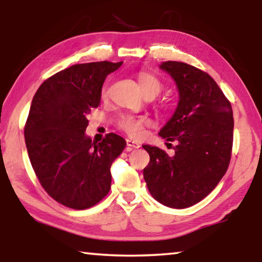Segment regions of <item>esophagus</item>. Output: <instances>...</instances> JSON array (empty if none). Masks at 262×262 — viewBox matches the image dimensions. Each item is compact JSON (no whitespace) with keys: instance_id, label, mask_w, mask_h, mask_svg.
<instances>
[{"instance_id":"obj_1","label":"esophagus","mask_w":262,"mask_h":262,"mask_svg":"<svg viewBox=\"0 0 262 262\" xmlns=\"http://www.w3.org/2000/svg\"><path fill=\"white\" fill-rule=\"evenodd\" d=\"M126 144L128 146V149H138V148H141V145H139L138 143H136L135 141H132V139H127Z\"/></svg>"}]
</instances>
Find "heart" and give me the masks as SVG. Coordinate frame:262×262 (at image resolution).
<instances>
[{"label":"heart","instance_id":"obj_1","mask_svg":"<svg viewBox=\"0 0 262 262\" xmlns=\"http://www.w3.org/2000/svg\"><path fill=\"white\" fill-rule=\"evenodd\" d=\"M138 81L141 84L142 91L145 95H157L162 91V82L156 75H154L149 71H141L138 75ZM102 99H106L108 96V87L103 85L101 91ZM150 124V120L145 117H134V116H123L117 121L118 128L124 131L125 134L134 138H139L144 132L145 126Z\"/></svg>","mask_w":262,"mask_h":262}]
</instances>
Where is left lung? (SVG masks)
I'll list each match as a JSON object with an SVG mask.
<instances>
[{"instance_id": "1", "label": "left lung", "mask_w": 262, "mask_h": 262, "mask_svg": "<svg viewBox=\"0 0 262 262\" xmlns=\"http://www.w3.org/2000/svg\"><path fill=\"white\" fill-rule=\"evenodd\" d=\"M161 69L177 82L180 100L159 135L177 145L173 156L157 146L143 145L150 155L143 175L157 202L185 209L212 192L228 169L234 139L232 108L205 71L173 60L161 64Z\"/></svg>"}]
</instances>
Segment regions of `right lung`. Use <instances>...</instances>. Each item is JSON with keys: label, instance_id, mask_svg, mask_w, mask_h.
I'll list each match as a JSON object with an SVG mask.
<instances>
[{"label": "right lung", "instance_id": "right-lung-1", "mask_svg": "<svg viewBox=\"0 0 262 262\" xmlns=\"http://www.w3.org/2000/svg\"><path fill=\"white\" fill-rule=\"evenodd\" d=\"M119 63L76 64L45 80L35 93L25 124L28 157L45 192L62 205L85 210L111 189V164L126 142L107 134L92 143L84 135L87 114L101 100L107 75Z\"/></svg>", "mask_w": 262, "mask_h": 262}]
</instances>
